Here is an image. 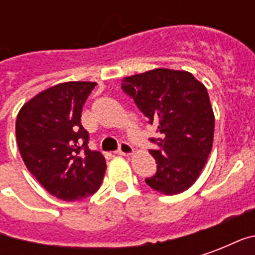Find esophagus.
<instances>
[{
    "mask_svg": "<svg viewBox=\"0 0 255 255\" xmlns=\"http://www.w3.org/2000/svg\"><path fill=\"white\" fill-rule=\"evenodd\" d=\"M133 153V147L127 142H122L120 146H119V150H117V154L120 155H131Z\"/></svg>",
    "mask_w": 255,
    "mask_h": 255,
    "instance_id": "1",
    "label": "esophagus"
}]
</instances>
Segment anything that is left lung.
<instances>
[{
    "label": "left lung",
    "mask_w": 255,
    "mask_h": 255,
    "mask_svg": "<svg viewBox=\"0 0 255 255\" xmlns=\"http://www.w3.org/2000/svg\"><path fill=\"white\" fill-rule=\"evenodd\" d=\"M123 91L155 124L158 147L149 150L157 162L146 179L155 191L175 195L195 183L212 151L214 113L206 87L187 71L155 68L123 79Z\"/></svg>",
    "instance_id": "left-lung-1"
}]
</instances>
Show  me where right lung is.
<instances>
[{"label":"right lung","mask_w":255,"mask_h":255,"mask_svg":"<svg viewBox=\"0 0 255 255\" xmlns=\"http://www.w3.org/2000/svg\"><path fill=\"white\" fill-rule=\"evenodd\" d=\"M95 82H67L43 90L20 109L16 140L27 169L63 201H79L100 188L105 157L89 149L82 109Z\"/></svg>","instance_id":"1"}]
</instances>
